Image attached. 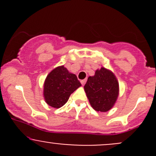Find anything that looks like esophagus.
I'll return each mask as SVG.
<instances>
[{
    "mask_svg": "<svg viewBox=\"0 0 156 156\" xmlns=\"http://www.w3.org/2000/svg\"><path fill=\"white\" fill-rule=\"evenodd\" d=\"M86 81H87V79L81 80V84H82V85H84V84H85V83H86Z\"/></svg>",
    "mask_w": 156,
    "mask_h": 156,
    "instance_id": "obj_1",
    "label": "esophagus"
}]
</instances>
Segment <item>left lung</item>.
<instances>
[{"label": "left lung", "mask_w": 156, "mask_h": 156, "mask_svg": "<svg viewBox=\"0 0 156 156\" xmlns=\"http://www.w3.org/2000/svg\"><path fill=\"white\" fill-rule=\"evenodd\" d=\"M84 88L91 106L97 112L111 109L119 96V82L114 74L105 68L90 76Z\"/></svg>", "instance_id": "8db88e82"}]
</instances>
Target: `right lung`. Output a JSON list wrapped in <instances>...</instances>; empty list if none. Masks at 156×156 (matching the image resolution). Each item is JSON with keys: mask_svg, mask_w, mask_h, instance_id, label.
<instances>
[{"mask_svg": "<svg viewBox=\"0 0 156 156\" xmlns=\"http://www.w3.org/2000/svg\"><path fill=\"white\" fill-rule=\"evenodd\" d=\"M81 86L78 78L63 66L56 67L49 73L44 84L46 103L53 108H60L68 101L71 94Z\"/></svg>", "mask_w": 156, "mask_h": 156, "instance_id": "1", "label": "right lung"}]
</instances>
